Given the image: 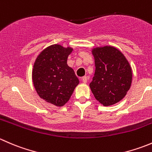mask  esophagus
Masks as SVG:
<instances>
[{
  "label": "esophagus",
  "instance_id": "1",
  "mask_svg": "<svg viewBox=\"0 0 152 152\" xmlns=\"http://www.w3.org/2000/svg\"><path fill=\"white\" fill-rule=\"evenodd\" d=\"M82 81L83 83H87V76H83V77L82 78Z\"/></svg>",
  "mask_w": 152,
  "mask_h": 152
}]
</instances>
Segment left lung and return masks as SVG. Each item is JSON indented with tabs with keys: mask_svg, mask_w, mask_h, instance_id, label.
Instances as JSON below:
<instances>
[{
	"mask_svg": "<svg viewBox=\"0 0 152 152\" xmlns=\"http://www.w3.org/2000/svg\"><path fill=\"white\" fill-rule=\"evenodd\" d=\"M95 70L90 87L96 100L104 106L120 102L129 90L132 71L123 53L112 46L93 49Z\"/></svg>",
	"mask_w": 152,
	"mask_h": 152,
	"instance_id": "obj_1",
	"label": "left lung"
}]
</instances>
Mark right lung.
<instances>
[{
  "label": "right lung",
  "instance_id": "1",
  "mask_svg": "<svg viewBox=\"0 0 152 152\" xmlns=\"http://www.w3.org/2000/svg\"><path fill=\"white\" fill-rule=\"evenodd\" d=\"M71 48L53 45L44 49L37 58L32 70V79L41 99L62 107L68 102L79 83L74 70L67 65Z\"/></svg>",
  "mask_w": 152,
  "mask_h": 152
}]
</instances>
